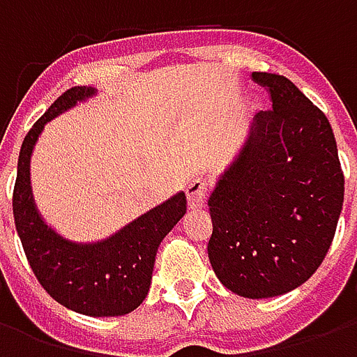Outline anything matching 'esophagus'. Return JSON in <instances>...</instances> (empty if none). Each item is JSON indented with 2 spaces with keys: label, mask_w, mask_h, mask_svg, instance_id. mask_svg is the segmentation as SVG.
Listing matches in <instances>:
<instances>
[{
  "label": "esophagus",
  "mask_w": 357,
  "mask_h": 357,
  "mask_svg": "<svg viewBox=\"0 0 357 357\" xmlns=\"http://www.w3.org/2000/svg\"><path fill=\"white\" fill-rule=\"evenodd\" d=\"M208 191H210V183L206 181V179L204 178L193 179L185 189L187 204H189V208L191 210L202 208V204H204L206 197H208Z\"/></svg>",
  "instance_id": "obj_1"
}]
</instances>
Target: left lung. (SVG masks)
Masks as SVG:
<instances>
[{
	"instance_id": "left-lung-1",
	"label": "left lung",
	"mask_w": 357,
	"mask_h": 357,
	"mask_svg": "<svg viewBox=\"0 0 357 357\" xmlns=\"http://www.w3.org/2000/svg\"><path fill=\"white\" fill-rule=\"evenodd\" d=\"M273 110L258 112L208 199L212 269L245 298L306 283L329 250L344 176L329 120L291 80L252 73Z\"/></svg>"
}]
</instances>
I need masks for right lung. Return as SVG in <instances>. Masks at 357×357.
I'll return each instance as SVG.
<instances>
[{
    "mask_svg": "<svg viewBox=\"0 0 357 357\" xmlns=\"http://www.w3.org/2000/svg\"><path fill=\"white\" fill-rule=\"evenodd\" d=\"M99 89L76 86L51 105L22 141L13 191V214L30 268L51 298L73 312L114 317L133 312L147 296L156 250L187 210L185 193L172 195L109 237L73 241L43 220L30 183V160L43 128Z\"/></svg>",
    "mask_w": 357,
    "mask_h": 357,
    "instance_id": "1",
    "label": "right lung"
}]
</instances>
